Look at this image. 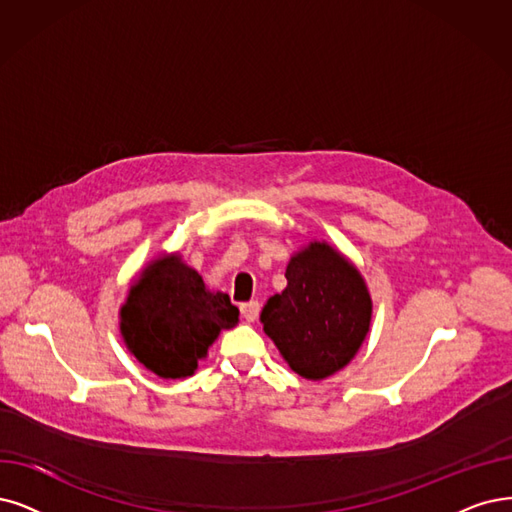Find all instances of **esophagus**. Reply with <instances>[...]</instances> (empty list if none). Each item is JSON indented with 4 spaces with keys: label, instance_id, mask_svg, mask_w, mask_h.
Masks as SVG:
<instances>
[{
    "label": "esophagus",
    "instance_id": "34e87169",
    "mask_svg": "<svg viewBox=\"0 0 512 512\" xmlns=\"http://www.w3.org/2000/svg\"><path fill=\"white\" fill-rule=\"evenodd\" d=\"M240 314L242 318L249 320V323H253V320L259 316V301H246V304L240 306Z\"/></svg>",
    "mask_w": 512,
    "mask_h": 512
}]
</instances>
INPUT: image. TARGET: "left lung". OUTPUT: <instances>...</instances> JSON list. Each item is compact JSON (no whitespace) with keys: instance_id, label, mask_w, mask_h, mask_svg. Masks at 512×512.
Wrapping results in <instances>:
<instances>
[{"instance_id":"left-lung-1","label":"left lung","mask_w":512,"mask_h":512,"mask_svg":"<svg viewBox=\"0 0 512 512\" xmlns=\"http://www.w3.org/2000/svg\"><path fill=\"white\" fill-rule=\"evenodd\" d=\"M287 289L261 310L263 331L289 367L306 380L344 369L371 325L365 278L327 242H310L287 266Z\"/></svg>"}]
</instances>
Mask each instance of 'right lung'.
Segmentation results:
<instances>
[{
    "instance_id": "obj_1",
    "label": "right lung",
    "mask_w": 512,
    "mask_h": 512,
    "mask_svg": "<svg viewBox=\"0 0 512 512\" xmlns=\"http://www.w3.org/2000/svg\"><path fill=\"white\" fill-rule=\"evenodd\" d=\"M238 308L179 255H162L132 282L120 308V331L137 361L164 380H183L223 329L238 325Z\"/></svg>"
}]
</instances>
